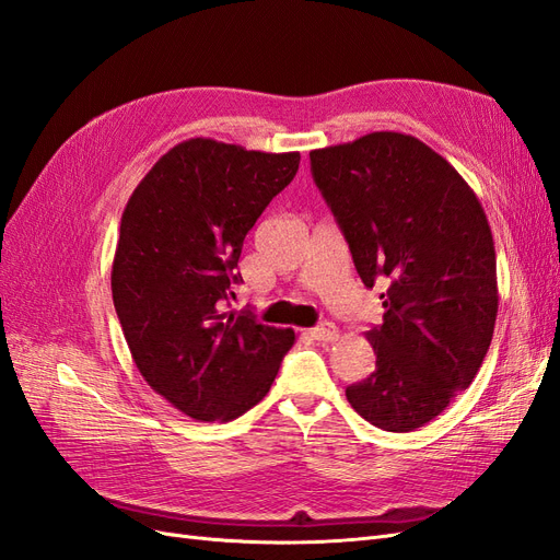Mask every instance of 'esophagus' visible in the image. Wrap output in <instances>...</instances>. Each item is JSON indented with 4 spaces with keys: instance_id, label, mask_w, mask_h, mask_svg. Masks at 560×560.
Instances as JSON below:
<instances>
[{
    "instance_id": "obj_1",
    "label": "esophagus",
    "mask_w": 560,
    "mask_h": 560,
    "mask_svg": "<svg viewBox=\"0 0 560 560\" xmlns=\"http://www.w3.org/2000/svg\"><path fill=\"white\" fill-rule=\"evenodd\" d=\"M308 334L315 338V341H336L338 338V329L331 325V322H322V325L308 329Z\"/></svg>"
}]
</instances>
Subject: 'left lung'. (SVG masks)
<instances>
[{
	"label": "left lung",
	"mask_w": 560,
	"mask_h": 560,
	"mask_svg": "<svg viewBox=\"0 0 560 560\" xmlns=\"http://www.w3.org/2000/svg\"><path fill=\"white\" fill-rule=\"evenodd\" d=\"M311 171L366 287L385 278L376 371L346 387L371 425L411 432L469 387L493 341L495 245L471 186L413 135L311 151Z\"/></svg>",
	"instance_id": "1"
}]
</instances>
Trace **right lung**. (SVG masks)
<instances>
[{
	"instance_id": "1",
	"label": "right lung",
	"mask_w": 560,
	"mask_h": 560,
	"mask_svg": "<svg viewBox=\"0 0 560 560\" xmlns=\"http://www.w3.org/2000/svg\"><path fill=\"white\" fill-rule=\"evenodd\" d=\"M266 154L191 138L135 186L112 264V296L142 378L200 422H229L273 385L292 329L226 313L243 241L299 171Z\"/></svg>"
}]
</instances>
